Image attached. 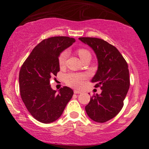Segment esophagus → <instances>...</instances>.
<instances>
[{
  "label": "esophagus",
  "mask_w": 149,
  "mask_h": 149,
  "mask_svg": "<svg viewBox=\"0 0 149 149\" xmlns=\"http://www.w3.org/2000/svg\"><path fill=\"white\" fill-rule=\"evenodd\" d=\"M73 92H74V94H76V95H78V94L81 93V92L78 91V90H75L74 91H73Z\"/></svg>",
  "instance_id": "1"
}]
</instances>
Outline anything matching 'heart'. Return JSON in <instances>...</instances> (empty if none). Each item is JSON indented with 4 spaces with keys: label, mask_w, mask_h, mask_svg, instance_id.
I'll list each match as a JSON object with an SVG mask.
<instances>
[{
    "label": "heart",
    "mask_w": 149,
    "mask_h": 149,
    "mask_svg": "<svg viewBox=\"0 0 149 149\" xmlns=\"http://www.w3.org/2000/svg\"><path fill=\"white\" fill-rule=\"evenodd\" d=\"M77 53L79 55L80 59L86 56L90 55V52L85 49H79L77 50ZM67 53L66 52H61L59 57V64L61 66H64L66 64ZM87 75L84 73H69L64 76V81L69 86L75 88H80L83 85V81L86 79Z\"/></svg>",
    "instance_id": "b5f03b06"
}]
</instances>
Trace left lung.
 I'll return each mask as SVG.
<instances>
[{"label": "left lung", "instance_id": "obj_1", "mask_svg": "<svg viewBox=\"0 0 149 149\" xmlns=\"http://www.w3.org/2000/svg\"><path fill=\"white\" fill-rule=\"evenodd\" d=\"M79 40L88 45L97 56L98 69L91 81L100 87V95L95 94L85 107L90 119L105 123L120 111L130 88L129 69L126 61L118 49L100 38L81 37Z\"/></svg>", "mask_w": 149, "mask_h": 149}]
</instances>
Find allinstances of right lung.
Listing matches in <instances>:
<instances>
[{"label": "right lung", "instance_id": "add662e5", "mask_svg": "<svg viewBox=\"0 0 149 149\" xmlns=\"http://www.w3.org/2000/svg\"><path fill=\"white\" fill-rule=\"evenodd\" d=\"M75 41L66 36L45 39L34 47L20 69L22 100L31 116L42 123L57 120L73 97V90L66 86L57 93L51 88L49 79L59 71L61 53Z\"/></svg>", "mask_w": 149, "mask_h": 149}]
</instances>
